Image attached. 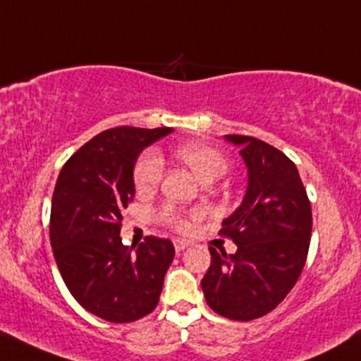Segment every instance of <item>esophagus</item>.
I'll list each match as a JSON object with an SVG mask.
<instances>
[{
  "label": "esophagus",
  "instance_id": "34e87169",
  "mask_svg": "<svg viewBox=\"0 0 361 361\" xmlns=\"http://www.w3.org/2000/svg\"><path fill=\"white\" fill-rule=\"evenodd\" d=\"M190 245V242L185 240V238H176L174 240V249H176V252H181V250H185Z\"/></svg>",
  "mask_w": 361,
  "mask_h": 361
}]
</instances>
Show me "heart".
Masks as SVG:
<instances>
[{
	"instance_id": "heart-1",
	"label": "heart",
	"mask_w": 361,
	"mask_h": 361,
	"mask_svg": "<svg viewBox=\"0 0 361 361\" xmlns=\"http://www.w3.org/2000/svg\"><path fill=\"white\" fill-rule=\"evenodd\" d=\"M178 159L192 169L197 180L200 183H211L216 178L223 176L226 168H228V161L225 155L218 149L209 145H185L176 150ZM162 173H164V162L157 152L149 150L138 159L135 166V187L140 193H149L159 187L162 180ZM162 221L168 223L169 226L176 230H185L188 226L187 219L181 216V212L173 206L162 207L159 212Z\"/></svg>"
}]
</instances>
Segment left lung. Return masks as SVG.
<instances>
[{
  "mask_svg": "<svg viewBox=\"0 0 361 361\" xmlns=\"http://www.w3.org/2000/svg\"><path fill=\"white\" fill-rule=\"evenodd\" d=\"M247 166L244 200L219 233L237 244L233 254L209 247L204 298L212 311L249 322L270 313L298 282L311 238V206L294 162L254 136L226 135Z\"/></svg>",
  "mask_w": 361,
  "mask_h": 361,
  "instance_id": "left-lung-1",
  "label": "left lung"
}]
</instances>
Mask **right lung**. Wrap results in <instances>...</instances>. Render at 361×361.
<instances>
[{
    "instance_id": "right-lung-1",
    "label": "right lung",
    "mask_w": 361,
    "mask_h": 361,
    "mask_svg": "<svg viewBox=\"0 0 361 361\" xmlns=\"http://www.w3.org/2000/svg\"><path fill=\"white\" fill-rule=\"evenodd\" d=\"M171 128L121 126L81 147L63 164L51 199L50 240L56 267L75 301L114 324H128L157 306L174 257L168 238L124 245L123 211L135 197L133 169L145 147Z\"/></svg>"
}]
</instances>
